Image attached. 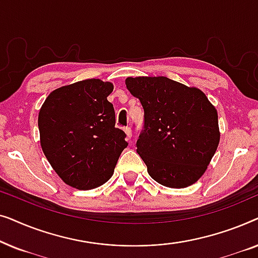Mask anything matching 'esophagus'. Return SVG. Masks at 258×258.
Listing matches in <instances>:
<instances>
[{"label": "esophagus", "instance_id": "obj_1", "mask_svg": "<svg viewBox=\"0 0 258 258\" xmlns=\"http://www.w3.org/2000/svg\"><path fill=\"white\" fill-rule=\"evenodd\" d=\"M124 132H125V134H126V137H128V139H132V136H133L132 128H130V126H125Z\"/></svg>", "mask_w": 258, "mask_h": 258}]
</instances>
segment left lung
Wrapping results in <instances>:
<instances>
[{"label": "left lung", "mask_w": 258, "mask_h": 258, "mask_svg": "<svg viewBox=\"0 0 258 258\" xmlns=\"http://www.w3.org/2000/svg\"><path fill=\"white\" fill-rule=\"evenodd\" d=\"M125 86L144 109L136 151L150 177L177 189L199 181L221 136L217 110L206 94L164 76L128 77Z\"/></svg>", "instance_id": "left-lung-1"}]
</instances>
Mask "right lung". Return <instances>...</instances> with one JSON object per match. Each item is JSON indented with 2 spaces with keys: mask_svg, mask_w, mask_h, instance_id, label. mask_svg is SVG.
<instances>
[{
  "mask_svg": "<svg viewBox=\"0 0 258 258\" xmlns=\"http://www.w3.org/2000/svg\"><path fill=\"white\" fill-rule=\"evenodd\" d=\"M111 82L89 79L51 91L38 112L40 142L47 160L66 184L90 190L114 174L128 143L115 128L107 97Z\"/></svg>",
  "mask_w": 258,
  "mask_h": 258,
  "instance_id": "obj_1",
  "label": "right lung"
}]
</instances>
